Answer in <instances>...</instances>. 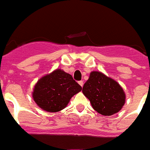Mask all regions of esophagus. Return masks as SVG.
I'll use <instances>...</instances> for the list:
<instances>
[{"mask_svg": "<svg viewBox=\"0 0 150 150\" xmlns=\"http://www.w3.org/2000/svg\"><path fill=\"white\" fill-rule=\"evenodd\" d=\"M79 84L80 85H81V87H83V85H84V81H79Z\"/></svg>", "mask_w": 150, "mask_h": 150, "instance_id": "34e87169", "label": "esophagus"}]
</instances>
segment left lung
Masks as SVG:
<instances>
[{"mask_svg": "<svg viewBox=\"0 0 150 150\" xmlns=\"http://www.w3.org/2000/svg\"><path fill=\"white\" fill-rule=\"evenodd\" d=\"M82 92L94 110L104 116L120 111L126 101L125 92L120 84L100 71L90 73Z\"/></svg>", "mask_w": 150, "mask_h": 150, "instance_id": "left-lung-1", "label": "left lung"}]
</instances>
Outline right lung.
<instances>
[{
    "instance_id": "obj_1",
    "label": "right lung",
    "mask_w": 150,
    "mask_h": 150,
    "mask_svg": "<svg viewBox=\"0 0 150 150\" xmlns=\"http://www.w3.org/2000/svg\"><path fill=\"white\" fill-rule=\"evenodd\" d=\"M81 91L70 74L57 69L39 79L32 96L41 109L55 113L66 108L70 99Z\"/></svg>"
}]
</instances>
